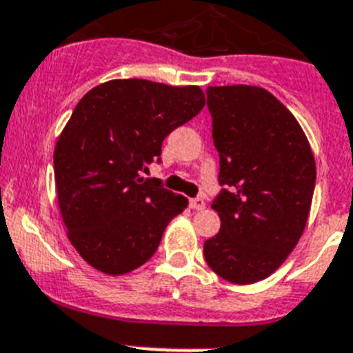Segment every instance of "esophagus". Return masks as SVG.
I'll list each match as a JSON object with an SVG mask.
<instances>
[{
  "mask_svg": "<svg viewBox=\"0 0 353 353\" xmlns=\"http://www.w3.org/2000/svg\"><path fill=\"white\" fill-rule=\"evenodd\" d=\"M189 205L194 210H201L205 209V201L201 200V198H191V200H189Z\"/></svg>",
  "mask_w": 353,
  "mask_h": 353,
  "instance_id": "1",
  "label": "esophagus"
}]
</instances>
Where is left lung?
<instances>
[{"label":"left lung","instance_id":"left-lung-1","mask_svg":"<svg viewBox=\"0 0 353 353\" xmlns=\"http://www.w3.org/2000/svg\"><path fill=\"white\" fill-rule=\"evenodd\" d=\"M221 228L205 241L210 270L254 284L280 268L305 230L316 182L311 144L296 117L263 87H207Z\"/></svg>","mask_w":353,"mask_h":353}]
</instances>
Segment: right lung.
I'll return each instance as SVG.
<instances>
[{
    "instance_id": "add662e5",
    "label": "right lung",
    "mask_w": 353,
    "mask_h": 353,
    "mask_svg": "<svg viewBox=\"0 0 353 353\" xmlns=\"http://www.w3.org/2000/svg\"><path fill=\"white\" fill-rule=\"evenodd\" d=\"M205 105L198 85L128 78L90 89L57 141L53 164L62 221L80 257L105 275L152 259L188 198L144 179L162 141Z\"/></svg>"
}]
</instances>
